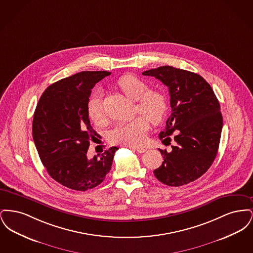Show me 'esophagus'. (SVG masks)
Returning <instances> with one entry per match:
<instances>
[{
    "mask_svg": "<svg viewBox=\"0 0 253 253\" xmlns=\"http://www.w3.org/2000/svg\"><path fill=\"white\" fill-rule=\"evenodd\" d=\"M135 151L137 153H139V154H143L145 152H147V149L146 148H139V147H137V148H135Z\"/></svg>",
    "mask_w": 253,
    "mask_h": 253,
    "instance_id": "1",
    "label": "esophagus"
}]
</instances>
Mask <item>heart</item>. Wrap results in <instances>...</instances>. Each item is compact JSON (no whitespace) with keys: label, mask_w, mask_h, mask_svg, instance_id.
I'll return each instance as SVG.
<instances>
[{"label":"heart","mask_w":253,"mask_h":253,"mask_svg":"<svg viewBox=\"0 0 253 253\" xmlns=\"http://www.w3.org/2000/svg\"><path fill=\"white\" fill-rule=\"evenodd\" d=\"M123 94L128 98L136 101L135 113L144 117H137L128 122L117 124L108 133L109 140L116 144L138 146L144 143L149 131V122L157 123L165 115L167 104L164 96L154 90L143 81L133 76H124L118 82ZM87 112L90 120L96 124L104 120L102 109V93L96 91L87 102Z\"/></svg>","instance_id":"heart-1"}]
</instances>
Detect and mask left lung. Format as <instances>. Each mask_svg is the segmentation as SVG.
I'll list each match as a JSON object with an SVG mask.
<instances>
[{"instance_id": "1", "label": "left lung", "mask_w": 253, "mask_h": 253, "mask_svg": "<svg viewBox=\"0 0 253 253\" xmlns=\"http://www.w3.org/2000/svg\"><path fill=\"white\" fill-rule=\"evenodd\" d=\"M168 86L171 115L159 138L171 151L159 149L164 161L154 170L158 180L178 187L196 180L216 157L223 118L216 96L204 79L195 73L161 66L142 73Z\"/></svg>"}]
</instances>
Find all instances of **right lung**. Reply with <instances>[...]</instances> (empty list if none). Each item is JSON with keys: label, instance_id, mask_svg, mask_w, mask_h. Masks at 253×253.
I'll use <instances>...</instances> for the list:
<instances>
[{"label": "right lung", "instance_id": "obj_1", "mask_svg": "<svg viewBox=\"0 0 253 253\" xmlns=\"http://www.w3.org/2000/svg\"><path fill=\"white\" fill-rule=\"evenodd\" d=\"M111 73L84 71L48 86L33 118L32 133L42 163L49 175L71 190L84 192L105 179L117 147L87 157L97 136L87 112L91 90Z\"/></svg>", "mask_w": 253, "mask_h": 253}]
</instances>
